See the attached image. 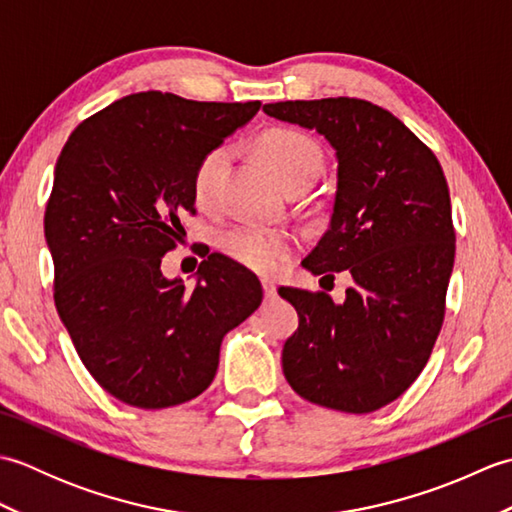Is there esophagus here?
<instances>
[{
	"label": "esophagus",
	"mask_w": 512,
	"mask_h": 512,
	"mask_svg": "<svg viewBox=\"0 0 512 512\" xmlns=\"http://www.w3.org/2000/svg\"><path fill=\"white\" fill-rule=\"evenodd\" d=\"M262 286H264V295H266V297H275V295H277V284H275V281L264 279Z\"/></svg>",
	"instance_id": "esophagus-1"
}]
</instances>
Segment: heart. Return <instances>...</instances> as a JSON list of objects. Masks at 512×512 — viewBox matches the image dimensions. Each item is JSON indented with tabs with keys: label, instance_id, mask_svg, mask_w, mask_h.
Masks as SVG:
<instances>
[{
	"label": "heart",
	"instance_id": "obj_1",
	"mask_svg": "<svg viewBox=\"0 0 512 512\" xmlns=\"http://www.w3.org/2000/svg\"><path fill=\"white\" fill-rule=\"evenodd\" d=\"M259 151L286 187L297 182H312L323 169L319 145L295 129L266 132L259 140ZM231 158V147H215L200 160L193 176V195L202 209H213L217 204ZM217 244L233 262L266 275L279 273L299 246L297 237L292 233L257 224H235L226 228L217 237Z\"/></svg>",
	"mask_w": 512,
	"mask_h": 512
}]
</instances>
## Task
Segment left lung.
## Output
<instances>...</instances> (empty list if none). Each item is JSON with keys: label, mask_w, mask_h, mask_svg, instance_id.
<instances>
[{"label": "left lung", "mask_w": 512, "mask_h": 512, "mask_svg": "<svg viewBox=\"0 0 512 512\" xmlns=\"http://www.w3.org/2000/svg\"><path fill=\"white\" fill-rule=\"evenodd\" d=\"M264 112L317 129L334 147L330 226L303 266L354 279L343 303L279 288L299 314L281 352L286 380L314 405L376 411L420 376L442 328L455 257L447 178L405 123L369 101H284Z\"/></svg>", "instance_id": "obj_1"}]
</instances>
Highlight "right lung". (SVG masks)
<instances>
[{
  "instance_id": "obj_1",
  "label": "right lung",
  "mask_w": 512,
  "mask_h": 512,
  "mask_svg": "<svg viewBox=\"0 0 512 512\" xmlns=\"http://www.w3.org/2000/svg\"><path fill=\"white\" fill-rule=\"evenodd\" d=\"M138 92L70 134L54 167L43 231L54 306L83 365L125 405H182L213 383L226 332L262 303V284L220 253L195 288L160 264L195 213L200 160L259 112Z\"/></svg>"
}]
</instances>
